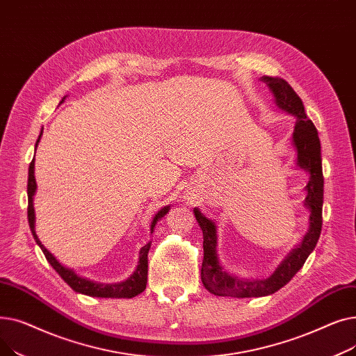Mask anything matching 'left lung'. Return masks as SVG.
Instances as JSON below:
<instances>
[{
    "label": "left lung",
    "mask_w": 356,
    "mask_h": 356,
    "mask_svg": "<svg viewBox=\"0 0 356 356\" xmlns=\"http://www.w3.org/2000/svg\"><path fill=\"white\" fill-rule=\"evenodd\" d=\"M264 83L273 92L278 108L296 117L293 131V144L297 149V165L306 170L310 177L306 186L307 196L305 207L310 211L309 231L300 245H297L277 270L264 280H245L232 275L219 264L216 254V225L215 222L204 216L197 208L193 209L196 220L203 232V263L202 283L204 289L215 296L231 297H261L275 293L284 287L294 274L303 267L307 257L314 250L322 231V207H323V173L321 140L317 129L307 118L305 105L294 89L282 78L263 76Z\"/></svg>",
    "instance_id": "obj_1"
}]
</instances>
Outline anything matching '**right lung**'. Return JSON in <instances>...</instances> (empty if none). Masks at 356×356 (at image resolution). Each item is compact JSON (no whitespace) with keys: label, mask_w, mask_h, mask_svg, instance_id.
<instances>
[{"label":"right lung","mask_w":356,"mask_h":356,"mask_svg":"<svg viewBox=\"0 0 356 356\" xmlns=\"http://www.w3.org/2000/svg\"><path fill=\"white\" fill-rule=\"evenodd\" d=\"M65 99V98H63ZM62 99V102H63ZM43 134V129L35 141V148L39 145V141L42 138ZM37 189V184H35V179H34V159L30 163L29 167V183H27V196H29V208H27V218H29V225L31 229V234L37 242V245H39L46 257V259L49 261V264L56 270L63 280L65 283H67V286H70V289H73L76 293H82L90 297H106V298H131V297H136L140 293H143L145 290L147 286V273H148V251L149 247H152V242H148L147 245H144L140 250V258H138V266L136 268V271L131 274V277H128L125 282L122 283H117V284H102V283H97V282H92V280L79 277L76 273L70 268L63 267L58 259L53 257L51 252H49L46 250V247L42 244L40 239L37 238L35 231H34V222H35V216H34V207H33V196L35 193ZM170 209V207H164L163 209H160L153 222H152V234L154 231L156 223L159 222V219H161L167 212Z\"/></svg>","instance_id":"1"}]
</instances>
